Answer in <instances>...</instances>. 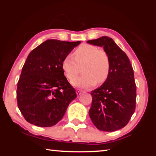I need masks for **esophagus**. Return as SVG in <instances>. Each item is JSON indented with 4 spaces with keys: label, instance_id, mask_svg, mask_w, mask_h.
I'll return each mask as SVG.
<instances>
[{
    "label": "esophagus",
    "instance_id": "1",
    "mask_svg": "<svg viewBox=\"0 0 156 156\" xmlns=\"http://www.w3.org/2000/svg\"><path fill=\"white\" fill-rule=\"evenodd\" d=\"M82 93H83V91H80V89H77V90H76V94H77L78 96H80Z\"/></svg>",
    "mask_w": 156,
    "mask_h": 156
}]
</instances>
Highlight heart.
Returning <instances> with one entry per match:
<instances>
[{
  "label": "heart",
  "mask_w": 156,
  "mask_h": 156,
  "mask_svg": "<svg viewBox=\"0 0 156 156\" xmlns=\"http://www.w3.org/2000/svg\"><path fill=\"white\" fill-rule=\"evenodd\" d=\"M84 74L72 81L76 87L89 88L97 83H105L110 73V59L108 54L98 47L90 44H82L74 52V58L72 56L65 57L62 68L65 76L72 80L80 72Z\"/></svg>",
  "instance_id": "1"
}]
</instances>
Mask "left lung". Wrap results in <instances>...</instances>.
Here are the masks:
<instances>
[{
	"label": "left lung",
	"instance_id": "8db88e82",
	"mask_svg": "<svg viewBox=\"0 0 156 156\" xmlns=\"http://www.w3.org/2000/svg\"><path fill=\"white\" fill-rule=\"evenodd\" d=\"M87 43L102 47L110 59V73L105 83L91 91L89 114L100 131H115L125 126L136 109V85L126 54L112 38L102 36Z\"/></svg>",
	"mask_w": 156,
	"mask_h": 156
}]
</instances>
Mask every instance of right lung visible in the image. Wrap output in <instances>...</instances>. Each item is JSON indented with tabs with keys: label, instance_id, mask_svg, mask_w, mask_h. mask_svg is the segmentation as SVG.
Returning a JSON list of instances; mask_svg holds the SVG:
<instances>
[{
	"label": "right lung",
	"instance_id": "1",
	"mask_svg": "<svg viewBox=\"0 0 156 156\" xmlns=\"http://www.w3.org/2000/svg\"><path fill=\"white\" fill-rule=\"evenodd\" d=\"M80 43L50 39L28 55L16 91L18 109L28 122L41 127L55 125L77 97L64 75L62 62Z\"/></svg>",
	"mask_w": 156,
	"mask_h": 156
}]
</instances>
